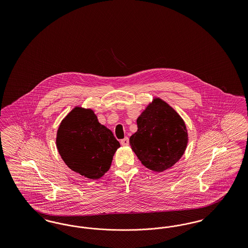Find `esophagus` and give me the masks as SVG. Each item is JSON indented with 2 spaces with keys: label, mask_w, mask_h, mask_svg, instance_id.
<instances>
[{
  "label": "esophagus",
  "mask_w": 248,
  "mask_h": 248,
  "mask_svg": "<svg viewBox=\"0 0 248 248\" xmlns=\"http://www.w3.org/2000/svg\"><path fill=\"white\" fill-rule=\"evenodd\" d=\"M121 144H122L123 146H127V145L129 144V139H128V138H124V140H121Z\"/></svg>",
  "instance_id": "34e87169"
}]
</instances>
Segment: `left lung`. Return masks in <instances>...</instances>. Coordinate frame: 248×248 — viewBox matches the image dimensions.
I'll return each mask as SVG.
<instances>
[{"label":"left lung","instance_id":"8db88e82","mask_svg":"<svg viewBox=\"0 0 248 248\" xmlns=\"http://www.w3.org/2000/svg\"><path fill=\"white\" fill-rule=\"evenodd\" d=\"M138 131L130 145L142 165L164 172L179 161L189 141L185 122L160 97H154L137 119Z\"/></svg>","mask_w":248,"mask_h":248}]
</instances>
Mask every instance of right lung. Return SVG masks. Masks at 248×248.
<instances>
[{
    "mask_svg": "<svg viewBox=\"0 0 248 248\" xmlns=\"http://www.w3.org/2000/svg\"><path fill=\"white\" fill-rule=\"evenodd\" d=\"M57 148L72 171L89 179H98L109 169L120 143L101 124L94 110L76 106L60 123Z\"/></svg>",
    "mask_w": 248,
    "mask_h": 248,
    "instance_id": "obj_1",
    "label": "right lung"
}]
</instances>
